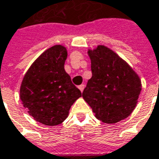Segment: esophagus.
Masks as SVG:
<instances>
[{"mask_svg": "<svg viewBox=\"0 0 159 159\" xmlns=\"http://www.w3.org/2000/svg\"><path fill=\"white\" fill-rule=\"evenodd\" d=\"M78 88H79V90L83 92V90H84V84H81L78 86Z\"/></svg>", "mask_w": 159, "mask_h": 159, "instance_id": "esophagus-1", "label": "esophagus"}]
</instances>
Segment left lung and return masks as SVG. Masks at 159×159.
<instances>
[{
  "mask_svg": "<svg viewBox=\"0 0 159 159\" xmlns=\"http://www.w3.org/2000/svg\"><path fill=\"white\" fill-rule=\"evenodd\" d=\"M92 76L83 91L95 116L116 123L129 116L136 106L142 84L139 76L114 52L104 46L89 51Z\"/></svg>",
  "mask_w": 159,
  "mask_h": 159,
  "instance_id": "left-lung-1",
  "label": "left lung"
}]
</instances>
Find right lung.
<instances>
[{
    "label": "right lung",
    "instance_id": "1",
    "mask_svg": "<svg viewBox=\"0 0 159 159\" xmlns=\"http://www.w3.org/2000/svg\"><path fill=\"white\" fill-rule=\"evenodd\" d=\"M66 48L47 49L30 66L20 88V98L34 120L47 126L61 123L74 102L82 96L64 69Z\"/></svg>",
    "mask_w": 159,
    "mask_h": 159
}]
</instances>
